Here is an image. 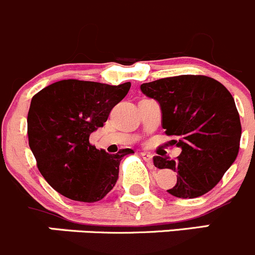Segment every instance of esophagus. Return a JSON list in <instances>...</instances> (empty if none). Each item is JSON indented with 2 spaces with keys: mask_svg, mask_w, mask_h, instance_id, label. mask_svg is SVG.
I'll return each mask as SVG.
<instances>
[{
  "mask_svg": "<svg viewBox=\"0 0 255 255\" xmlns=\"http://www.w3.org/2000/svg\"><path fill=\"white\" fill-rule=\"evenodd\" d=\"M141 157L146 161V162H151L152 161V155L150 152H141Z\"/></svg>",
  "mask_w": 255,
  "mask_h": 255,
  "instance_id": "esophagus-1",
  "label": "esophagus"
}]
</instances>
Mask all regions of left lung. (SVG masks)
Returning a JSON list of instances; mask_svg holds the SVG:
<instances>
[{"instance_id": "8db88e82", "label": "left lung", "mask_w": 255, "mask_h": 255, "mask_svg": "<svg viewBox=\"0 0 255 255\" xmlns=\"http://www.w3.org/2000/svg\"><path fill=\"white\" fill-rule=\"evenodd\" d=\"M141 92L160 104L161 125L180 147L177 160L153 157L158 168L177 172L167 190L178 198H196L211 191L236 161L242 127L231 93L206 75H178L143 83Z\"/></svg>"}]
</instances>
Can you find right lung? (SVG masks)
<instances>
[{
	"mask_svg": "<svg viewBox=\"0 0 255 255\" xmlns=\"http://www.w3.org/2000/svg\"><path fill=\"white\" fill-rule=\"evenodd\" d=\"M130 83L109 85L67 79L32 98L27 118L28 143L44 180L64 197L79 202L103 200L117 183L119 165L131 148L115 155L98 150L90 133L103 128Z\"/></svg>",
	"mask_w": 255,
	"mask_h": 255,
	"instance_id": "add662e5",
	"label": "right lung"
}]
</instances>
